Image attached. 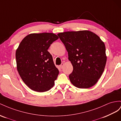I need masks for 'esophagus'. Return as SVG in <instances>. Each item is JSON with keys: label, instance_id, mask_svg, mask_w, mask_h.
<instances>
[{"label": "esophagus", "instance_id": "1", "mask_svg": "<svg viewBox=\"0 0 121 121\" xmlns=\"http://www.w3.org/2000/svg\"><path fill=\"white\" fill-rule=\"evenodd\" d=\"M63 65H64V63H61V65H60V67L62 69V68H63Z\"/></svg>", "mask_w": 121, "mask_h": 121}]
</instances>
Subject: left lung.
<instances>
[{
	"label": "left lung",
	"mask_w": 121,
	"mask_h": 121,
	"mask_svg": "<svg viewBox=\"0 0 121 121\" xmlns=\"http://www.w3.org/2000/svg\"><path fill=\"white\" fill-rule=\"evenodd\" d=\"M68 52L73 66L69 75L78 88L87 89L96 84L104 71L106 62L105 47L100 37L88 30L58 34Z\"/></svg>",
	"instance_id": "left-lung-1"
}]
</instances>
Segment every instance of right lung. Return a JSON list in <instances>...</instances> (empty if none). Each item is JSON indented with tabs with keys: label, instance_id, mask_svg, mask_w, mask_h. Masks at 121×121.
I'll list each match as a JSON object with an SVG mask.
<instances>
[{
	"label": "right lung",
	"instance_id": "right-lung-1",
	"mask_svg": "<svg viewBox=\"0 0 121 121\" xmlns=\"http://www.w3.org/2000/svg\"><path fill=\"white\" fill-rule=\"evenodd\" d=\"M58 39L52 33L30 34L16 51L17 70L23 81L33 91L46 92L54 85L59 71L48 50Z\"/></svg>",
	"mask_w": 121,
	"mask_h": 121
}]
</instances>
